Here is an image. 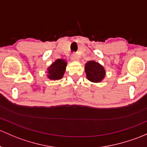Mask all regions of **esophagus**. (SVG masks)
I'll return each mask as SVG.
<instances>
[{
	"label": "esophagus",
	"mask_w": 147,
	"mask_h": 147,
	"mask_svg": "<svg viewBox=\"0 0 147 147\" xmlns=\"http://www.w3.org/2000/svg\"><path fill=\"white\" fill-rule=\"evenodd\" d=\"M71 60H72V61H78L79 58L76 54H73V55H72V57H71Z\"/></svg>",
	"instance_id": "esophagus-1"
}]
</instances>
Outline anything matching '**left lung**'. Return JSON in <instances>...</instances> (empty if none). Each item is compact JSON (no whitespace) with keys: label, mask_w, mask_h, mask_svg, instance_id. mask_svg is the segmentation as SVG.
Returning <instances> with one entry per match:
<instances>
[{"label":"left lung","mask_w":147,"mask_h":147,"mask_svg":"<svg viewBox=\"0 0 147 147\" xmlns=\"http://www.w3.org/2000/svg\"><path fill=\"white\" fill-rule=\"evenodd\" d=\"M84 71L88 80L94 83L102 82L106 77V70L103 65L94 61H88L84 66Z\"/></svg>","instance_id":"left-lung-1"}]
</instances>
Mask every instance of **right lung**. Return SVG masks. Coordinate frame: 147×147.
<instances>
[{
	"mask_svg": "<svg viewBox=\"0 0 147 147\" xmlns=\"http://www.w3.org/2000/svg\"><path fill=\"white\" fill-rule=\"evenodd\" d=\"M67 63L64 59H57L47 68V78L51 80H59L63 78Z\"/></svg>",
	"mask_w": 147,
	"mask_h": 147,
	"instance_id": "1",
	"label": "right lung"
}]
</instances>
